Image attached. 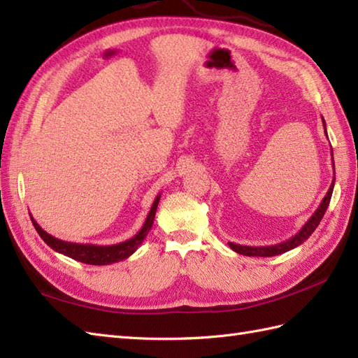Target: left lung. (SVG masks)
<instances>
[{"mask_svg":"<svg viewBox=\"0 0 358 358\" xmlns=\"http://www.w3.org/2000/svg\"><path fill=\"white\" fill-rule=\"evenodd\" d=\"M322 121H323V127H324V134H326V124H324L323 117H322ZM326 136H328V134H326ZM331 155H332V148H331ZM332 162H334V158H332ZM332 167H334V163H332ZM334 185H336V167H334V180L328 189V192H326V195H324V199L322 200L320 206L317 208V210L313 215H310V218L305 224H303L301 229L296 232L292 238H289L283 243H278V245H271V246H243V245H237V243H227V245H229V248L232 250H235L237 254L246 255V257H273V255L285 254V252H287V250L300 246L303 241H306L310 235H313V232L317 229V226L320 224L324 212L329 206Z\"/></svg>","mask_w":358,"mask_h":358,"instance_id":"1","label":"left lung"}]
</instances>
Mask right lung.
Here are the masks:
<instances>
[{
    "label": "right lung",
    "mask_w": 358,
    "mask_h": 358,
    "mask_svg": "<svg viewBox=\"0 0 358 358\" xmlns=\"http://www.w3.org/2000/svg\"><path fill=\"white\" fill-rule=\"evenodd\" d=\"M159 196L162 194L157 195V199L152 203V208L149 210V214L146 217V222H144L141 229L136 232L132 238H129L126 241L117 243V245H109V246H100V245H83V243H71V241H63L59 238H55L53 235L45 232L43 227L38 224L34 217L30 215V220L35 226L36 232L40 234V237L44 240L45 245L52 248L53 250H57L58 254H63L66 257H71L73 260L86 263V264H95V266H104V264H112L121 260H126L127 257H131L136 249L140 248L144 238L148 237V234L150 231L152 224H154L155 220V212L157 206L159 203Z\"/></svg>",
    "instance_id": "1"
}]
</instances>
